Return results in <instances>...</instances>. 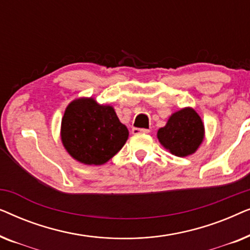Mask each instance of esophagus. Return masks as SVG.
Returning <instances> with one entry per match:
<instances>
[{"label": "esophagus", "instance_id": "34e87169", "mask_svg": "<svg viewBox=\"0 0 250 250\" xmlns=\"http://www.w3.org/2000/svg\"><path fill=\"white\" fill-rule=\"evenodd\" d=\"M150 129L149 128H138V127H133L132 128V133L133 134H140V133H143V134H146L149 133Z\"/></svg>", "mask_w": 250, "mask_h": 250}]
</instances>
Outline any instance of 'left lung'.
<instances>
[{
	"mask_svg": "<svg viewBox=\"0 0 250 250\" xmlns=\"http://www.w3.org/2000/svg\"><path fill=\"white\" fill-rule=\"evenodd\" d=\"M160 143L177 157L193 153L203 142L204 124L193 109L184 108L170 116L157 133Z\"/></svg>",
	"mask_w": 250,
	"mask_h": 250,
	"instance_id": "1",
	"label": "left lung"
}]
</instances>
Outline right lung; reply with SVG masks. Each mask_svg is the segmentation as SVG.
<instances>
[{
	"mask_svg": "<svg viewBox=\"0 0 250 250\" xmlns=\"http://www.w3.org/2000/svg\"><path fill=\"white\" fill-rule=\"evenodd\" d=\"M128 129L110 105L78 99L68 105L61 122V140L69 155L86 165H102L125 145Z\"/></svg>",
	"mask_w": 250,
	"mask_h": 250,
	"instance_id": "add662e5",
	"label": "right lung"
}]
</instances>
